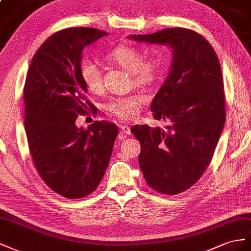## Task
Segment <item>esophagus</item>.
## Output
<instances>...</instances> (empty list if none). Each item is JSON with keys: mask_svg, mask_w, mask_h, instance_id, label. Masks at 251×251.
I'll return each mask as SVG.
<instances>
[{"mask_svg": "<svg viewBox=\"0 0 251 251\" xmlns=\"http://www.w3.org/2000/svg\"><path fill=\"white\" fill-rule=\"evenodd\" d=\"M121 129H122V131H123V132H124L125 134H127V135L131 134L130 127H129V126H127V125H121Z\"/></svg>", "mask_w": 251, "mask_h": 251, "instance_id": "1", "label": "esophagus"}]
</instances>
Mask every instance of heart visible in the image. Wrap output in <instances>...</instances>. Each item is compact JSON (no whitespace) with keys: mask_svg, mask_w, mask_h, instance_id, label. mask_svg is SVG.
Wrapping results in <instances>:
<instances>
[{"mask_svg":"<svg viewBox=\"0 0 251 251\" xmlns=\"http://www.w3.org/2000/svg\"><path fill=\"white\" fill-rule=\"evenodd\" d=\"M108 56L110 60L131 73L135 83L141 85L153 81L159 71V65L155 60L144 59V55L140 50L132 46H119L114 48ZM80 73L85 86L91 92L99 94L102 91V71L96 62L89 59L83 60L80 65ZM144 100V97L139 94L128 97H116L106 103L105 109L114 118L129 121L138 116Z\"/></svg>","mask_w":251,"mask_h":251,"instance_id":"obj_1","label":"heart"}]
</instances>
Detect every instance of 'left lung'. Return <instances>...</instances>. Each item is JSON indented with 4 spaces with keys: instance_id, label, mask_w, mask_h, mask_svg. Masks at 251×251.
Instances as JSON below:
<instances>
[{
    "instance_id": "8db88e82",
    "label": "left lung",
    "mask_w": 251,
    "mask_h": 251,
    "mask_svg": "<svg viewBox=\"0 0 251 251\" xmlns=\"http://www.w3.org/2000/svg\"><path fill=\"white\" fill-rule=\"evenodd\" d=\"M130 39L167 44L174 50L169 75L150 109L167 129L134 125L141 143L140 168L153 190L175 196L189 189L212 159L226 120L225 92L218 55L209 42L186 28H168Z\"/></svg>"
}]
</instances>
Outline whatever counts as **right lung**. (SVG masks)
<instances>
[{"mask_svg": "<svg viewBox=\"0 0 251 251\" xmlns=\"http://www.w3.org/2000/svg\"><path fill=\"white\" fill-rule=\"evenodd\" d=\"M106 35L90 27L53 33L34 53L25 80L24 125L34 166L50 189L71 200L98 188L118 137V126L107 121L86 130L75 125L80 114L96 109L81 77L83 49Z\"/></svg>", "mask_w": 251, "mask_h": 251, "instance_id": "obj_1", "label": "right lung"}]
</instances>
